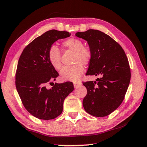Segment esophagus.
Returning a JSON list of instances; mask_svg holds the SVG:
<instances>
[{"instance_id":"34e87169","label":"esophagus","mask_w":147,"mask_h":147,"mask_svg":"<svg viewBox=\"0 0 147 147\" xmlns=\"http://www.w3.org/2000/svg\"><path fill=\"white\" fill-rule=\"evenodd\" d=\"M82 84V83L81 82H74L73 83V85H74V88H77V87L78 86H79L80 85H81Z\"/></svg>"}]
</instances>
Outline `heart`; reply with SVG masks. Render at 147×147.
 <instances>
[{
    "mask_svg": "<svg viewBox=\"0 0 147 147\" xmlns=\"http://www.w3.org/2000/svg\"><path fill=\"white\" fill-rule=\"evenodd\" d=\"M65 49L73 52V66L65 67L60 72V78L63 81L76 82L84 73V65H88L91 61L92 52L88 47L84 46L83 42L77 38H69L63 41ZM50 63L56 70L61 67V56L59 49L54 45L50 47L48 52Z\"/></svg>",
    "mask_w": 147,
    "mask_h": 147,
    "instance_id": "b5f03b06",
    "label": "heart"
}]
</instances>
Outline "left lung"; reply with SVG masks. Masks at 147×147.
I'll return each mask as SVG.
<instances>
[{"mask_svg":"<svg viewBox=\"0 0 147 147\" xmlns=\"http://www.w3.org/2000/svg\"><path fill=\"white\" fill-rule=\"evenodd\" d=\"M75 36L87 41L92 52L86 75L99 76L95 81L83 83L88 91L84 108L91 115H108L121 105L130 84L127 57L120 45L102 32L90 29Z\"/></svg>","mask_w":147,"mask_h":147,"instance_id":"left-lung-1","label":"left lung"}]
</instances>
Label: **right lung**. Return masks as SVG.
<instances>
[{
  "label": "right lung",
  "instance_id": "add662e5",
  "mask_svg": "<svg viewBox=\"0 0 147 147\" xmlns=\"http://www.w3.org/2000/svg\"><path fill=\"white\" fill-rule=\"evenodd\" d=\"M70 36L68 32L56 30L45 32L24 48L19 59L17 91L24 108L35 117L43 120L57 117L63 111L65 98L74 90L71 82L47 88L59 75L49 60V49L58 39Z\"/></svg>",
  "mask_w": 147,
  "mask_h": 147
}]
</instances>
